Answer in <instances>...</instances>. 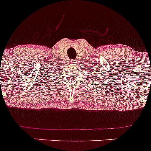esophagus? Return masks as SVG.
Instances as JSON below:
<instances>
[{
  "label": "esophagus",
  "mask_w": 151,
  "mask_h": 151,
  "mask_svg": "<svg viewBox=\"0 0 151 151\" xmlns=\"http://www.w3.org/2000/svg\"><path fill=\"white\" fill-rule=\"evenodd\" d=\"M71 63L73 64V65H76V60H72Z\"/></svg>",
  "instance_id": "34e87169"
}]
</instances>
